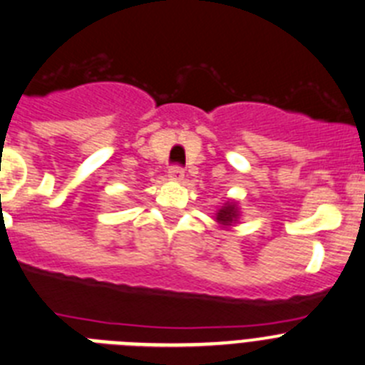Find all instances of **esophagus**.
<instances>
[{
  "label": "esophagus",
  "mask_w": 365,
  "mask_h": 365,
  "mask_svg": "<svg viewBox=\"0 0 365 365\" xmlns=\"http://www.w3.org/2000/svg\"><path fill=\"white\" fill-rule=\"evenodd\" d=\"M169 178H170V180H175V182H182V180L185 178V170H183V167H180V165L170 167Z\"/></svg>",
  "instance_id": "obj_1"
}]
</instances>
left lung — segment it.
I'll use <instances>...</instances> for the list:
<instances>
[{
	"label": "left lung",
	"mask_w": 365,
	"mask_h": 365,
	"mask_svg": "<svg viewBox=\"0 0 365 365\" xmlns=\"http://www.w3.org/2000/svg\"><path fill=\"white\" fill-rule=\"evenodd\" d=\"M236 218H238V209H236L235 203H225V207H222L218 211V215H216V220H218L220 223H223V225H231L232 222H236Z\"/></svg>",
	"instance_id": "1"
}]
</instances>
